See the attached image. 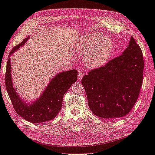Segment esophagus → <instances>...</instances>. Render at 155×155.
Segmentation results:
<instances>
[{
    "label": "esophagus",
    "instance_id": "1",
    "mask_svg": "<svg viewBox=\"0 0 155 155\" xmlns=\"http://www.w3.org/2000/svg\"><path fill=\"white\" fill-rule=\"evenodd\" d=\"M85 73L84 72L83 70H79V71H78V80L80 81L81 79H82V78L84 76H85Z\"/></svg>",
    "mask_w": 155,
    "mask_h": 155
}]
</instances>
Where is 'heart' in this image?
Instances as JSON below:
<instances>
[{"mask_svg":"<svg viewBox=\"0 0 155 155\" xmlns=\"http://www.w3.org/2000/svg\"><path fill=\"white\" fill-rule=\"evenodd\" d=\"M75 46L79 53L85 54L84 61L88 67L91 68L105 65L113 51L112 41L98 33L80 37Z\"/></svg>","mask_w":155,"mask_h":155,"instance_id":"b5f03b06","label":"heart"}]
</instances>
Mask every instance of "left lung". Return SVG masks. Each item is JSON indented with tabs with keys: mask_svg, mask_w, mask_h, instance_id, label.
I'll return each mask as SVG.
<instances>
[{
	"mask_svg": "<svg viewBox=\"0 0 155 155\" xmlns=\"http://www.w3.org/2000/svg\"><path fill=\"white\" fill-rule=\"evenodd\" d=\"M142 51L133 37L121 55L81 79L93 114L107 119L127 114L137 102L142 85Z\"/></svg>",
	"mask_w": 155,
	"mask_h": 155,
	"instance_id": "8db88e82",
	"label": "left lung"
}]
</instances>
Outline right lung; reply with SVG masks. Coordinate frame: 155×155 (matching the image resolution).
<instances>
[{"mask_svg":"<svg viewBox=\"0 0 155 155\" xmlns=\"http://www.w3.org/2000/svg\"><path fill=\"white\" fill-rule=\"evenodd\" d=\"M30 38L27 37L15 46L9 55L6 71V88L17 113L31 123H43L54 119L61 109L63 96L77 81L78 71L70 70L58 73L51 79L42 94L35 101L28 102L17 93L13 83L10 56L24 46Z\"/></svg>","mask_w":155,"mask_h":155,"instance_id":"add662e5","label":"right lung"}]
</instances>
